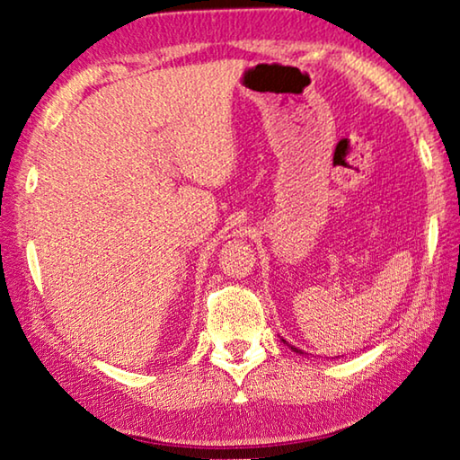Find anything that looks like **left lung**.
Listing matches in <instances>:
<instances>
[{"label": "left lung", "instance_id": "obj_1", "mask_svg": "<svg viewBox=\"0 0 460 460\" xmlns=\"http://www.w3.org/2000/svg\"><path fill=\"white\" fill-rule=\"evenodd\" d=\"M292 351H296V353H300V355H305V353H302V351H300V349H296V347H292Z\"/></svg>", "mask_w": 460, "mask_h": 460}]
</instances>
